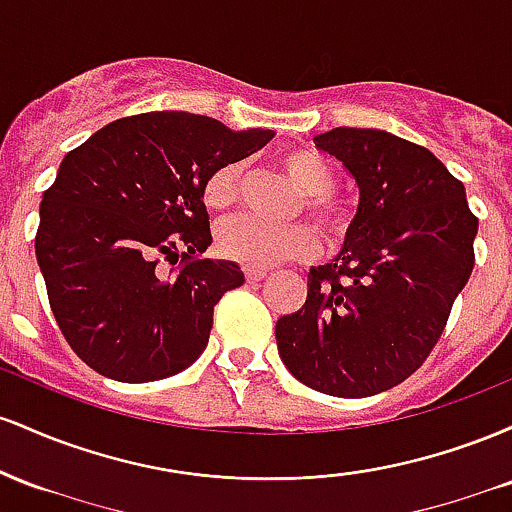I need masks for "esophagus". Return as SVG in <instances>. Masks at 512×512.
<instances>
[{"label":"esophagus","mask_w":512,"mask_h":512,"mask_svg":"<svg viewBox=\"0 0 512 512\" xmlns=\"http://www.w3.org/2000/svg\"><path fill=\"white\" fill-rule=\"evenodd\" d=\"M243 272L248 281H262L264 276H267V269H260V267H243Z\"/></svg>","instance_id":"34e87169"}]
</instances>
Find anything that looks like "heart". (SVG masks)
<instances>
[{"label": "heart", "instance_id": "b5f03b06", "mask_svg": "<svg viewBox=\"0 0 512 512\" xmlns=\"http://www.w3.org/2000/svg\"><path fill=\"white\" fill-rule=\"evenodd\" d=\"M293 185L303 192V209L330 240L346 236L351 226V211L334 195L337 170L330 158L310 149H289L279 156ZM243 192V163L226 161L214 168L202 182V202L211 214H226L240 202ZM216 245L226 260L245 267H274L279 262L308 260L317 252V236L305 223L293 226H267V223L240 216L223 223L216 233Z\"/></svg>", "mask_w": 512, "mask_h": 512}]
</instances>
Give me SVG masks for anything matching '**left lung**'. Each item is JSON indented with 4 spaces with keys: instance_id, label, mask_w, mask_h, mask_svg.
<instances>
[{
    "instance_id": "8db88e82",
    "label": "left lung",
    "mask_w": 512,
    "mask_h": 512,
    "mask_svg": "<svg viewBox=\"0 0 512 512\" xmlns=\"http://www.w3.org/2000/svg\"><path fill=\"white\" fill-rule=\"evenodd\" d=\"M358 185L337 260L310 269L308 298L279 317L276 346L303 385L370 397L416 373L474 269L479 219L464 185L424 146L383 129L315 137Z\"/></svg>"
}]
</instances>
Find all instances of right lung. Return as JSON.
Here are the masks:
<instances>
[{
  "label": "right lung",
  "instance_id": "obj_1",
  "mask_svg": "<svg viewBox=\"0 0 512 512\" xmlns=\"http://www.w3.org/2000/svg\"><path fill=\"white\" fill-rule=\"evenodd\" d=\"M192 113L110 122L69 151L40 202L35 257L57 325L86 366L120 383L180 373L207 349L214 305L243 286L209 260L202 182L272 139Z\"/></svg>",
  "mask_w": 512,
  "mask_h": 512
}]
</instances>
